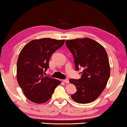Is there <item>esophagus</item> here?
I'll return each instance as SVG.
<instances>
[{"instance_id": "esophagus-1", "label": "esophagus", "mask_w": 127, "mask_h": 127, "mask_svg": "<svg viewBox=\"0 0 127 127\" xmlns=\"http://www.w3.org/2000/svg\"><path fill=\"white\" fill-rule=\"evenodd\" d=\"M63 82L65 83H69V80L68 79H64V80H62Z\"/></svg>"}]
</instances>
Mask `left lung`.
Wrapping results in <instances>:
<instances>
[{
    "label": "left lung",
    "instance_id": "8db88e82",
    "mask_svg": "<svg viewBox=\"0 0 127 127\" xmlns=\"http://www.w3.org/2000/svg\"><path fill=\"white\" fill-rule=\"evenodd\" d=\"M65 44L73 54L76 70L83 68L80 79L69 80L77 90L71 95L72 99L80 104L95 101L105 89L110 76V65L105 48L88 37L67 40Z\"/></svg>",
    "mask_w": 127,
    "mask_h": 127
}]
</instances>
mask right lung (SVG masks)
<instances>
[{
    "label": "right lung",
    "mask_w": 127,
    "mask_h": 127,
    "mask_svg": "<svg viewBox=\"0 0 127 127\" xmlns=\"http://www.w3.org/2000/svg\"><path fill=\"white\" fill-rule=\"evenodd\" d=\"M65 40L42 38L32 40L20 51L16 66L18 83L26 97L37 104L44 103L52 96L61 82L44 76L52 54L61 47Z\"/></svg>",
    "instance_id": "1"
}]
</instances>
